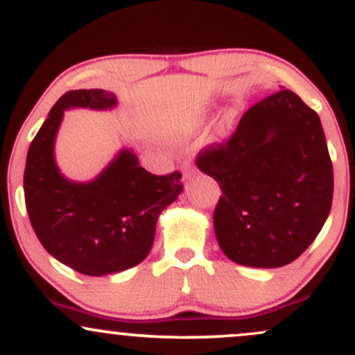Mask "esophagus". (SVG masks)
Returning <instances> with one entry per match:
<instances>
[{
	"label": "esophagus",
	"mask_w": 355,
	"mask_h": 355,
	"mask_svg": "<svg viewBox=\"0 0 355 355\" xmlns=\"http://www.w3.org/2000/svg\"><path fill=\"white\" fill-rule=\"evenodd\" d=\"M195 173H197V170H195L193 165L183 164V166H182V177H183V180H189V178L193 177Z\"/></svg>",
	"instance_id": "esophagus-1"
}]
</instances>
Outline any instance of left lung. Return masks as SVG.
<instances>
[{
    "instance_id": "left-lung-1",
    "label": "left lung",
    "mask_w": 355,
    "mask_h": 355,
    "mask_svg": "<svg viewBox=\"0 0 355 355\" xmlns=\"http://www.w3.org/2000/svg\"><path fill=\"white\" fill-rule=\"evenodd\" d=\"M280 88L247 110L229 141L202 150L195 160L218 182L215 237L240 266L294 262L332 207L334 172L320 118Z\"/></svg>"
}]
</instances>
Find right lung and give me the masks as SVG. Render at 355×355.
Segmentation results:
<instances>
[{
  "instance_id": "obj_1",
  "label": "right lung",
  "mask_w": 355,
  "mask_h": 355,
  "mask_svg": "<svg viewBox=\"0 0 355 355\" xmlns=\"http://www.w3.org/2000/svg\"><path fill=\"white\" fill-rule=\"evenodd\" d=\"M115 93L71 89L53 105L28 150L24 202L44 250L85 275L101 277L138 266L150 254L160 214L183 190L182 173L158 177L123 148L98 177L71 182L55 160L64 110H112Z\"/></svg>"
}]
</instances>
